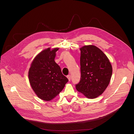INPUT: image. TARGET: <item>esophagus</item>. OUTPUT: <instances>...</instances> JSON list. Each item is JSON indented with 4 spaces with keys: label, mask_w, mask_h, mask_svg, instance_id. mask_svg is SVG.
I'll list each match as a JSON object with an SVG mask.
<instances>
[{
    "label": "esophagus",
    "mask_w": 134,
    "mask_h": 134,
    "mask_svg": "<svg viewBox=\"0 0 134 134\" xmlns=\"http://www.w3.org/2000/svg\"><path fill=\"white\" fill-rule=\"evenodd\" d=\"M67 77L68 78V80H69V81L71 80V75H68L67 76Z\"/></svg>",
    "instance_id": "34e87169"
}]
</instances>
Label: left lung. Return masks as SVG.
Segmentation results:
<instances>
[{
	"label": "left lung",
	"mask_w": 134,
	"mask_h": 134,
	"mask_svg": "<svg viewBox=\"0 0 134 134\" xmlns=\"http://www.w3.org/2000/svg\"><path fill=\"white\" fill-rule=\"evenodd\" d=\"M81 79L76 89L85 97L94 99L108 86L112 75L111 64L104 53L93 45L80 48Z\"/></svg>",
	"instance_id": "1"
}]
</instances>
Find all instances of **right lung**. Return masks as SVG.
<instances>
[{
  "label": "right lung",
  "mask_w": 134,
  "mask_h": 134,
  "mask_svg": "<svg viewBox=\"0 0 134 134\" xmlns=\"http://www.w3.org/2000/svg\"><path fill=\"white\" fill-rule=\"evenodd\" d=\"M49 48L40 52L33 60L29 71L30 85L40 99L50 101L63 89L68 79L55 62V52Z\"/></svg>",
  "instance_id": "add662e5"
}]
</instances>
